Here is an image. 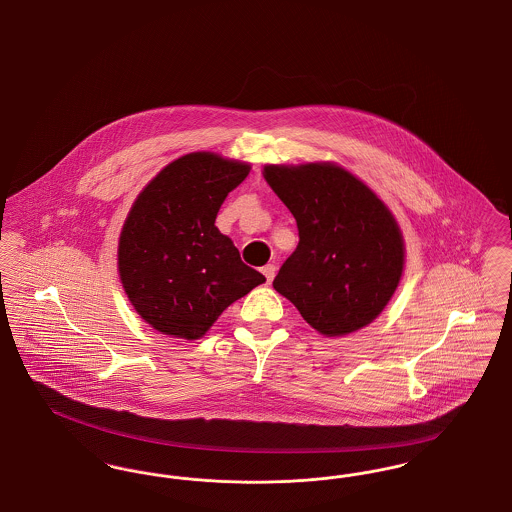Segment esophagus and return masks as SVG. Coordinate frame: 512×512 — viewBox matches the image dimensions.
<instances>
[{
    "instance_id": "34e87169",
    "label": "esophagus",
    "mask_w": 512,
    "mask_h": 512,
    "mask_svg": "<svg viewBox=\"0 0 512 512\" xmlns=\"http://www.w3.org/2000/svg\"><path fill=\"white\" fill-rule=\"evenodd\" d=\"M263 274H265V278H267V284H270V282L274 280V274H276V267H274V265H267V267H263Z\"/></svg>"
}]
</instances>
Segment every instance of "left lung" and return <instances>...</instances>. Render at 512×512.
<instances>
[{
    "label": "left lung",
    "mask_w": 512,
    "mask_h": 512,
    "mask_svg": "<svg viewBox=\"0 0 512 512\" xmlns=\"http://www.w3.org/2000/svg\"><path fill=\"white\" fill-rule=\"evenodd\" d=\"M263 176L299 230L274 290L328 338L370 324L388 305L405 265L403 236L390 209L332 163L267 165Z\"/></svg>",
    "instance_id": "1"
}]
</instances>
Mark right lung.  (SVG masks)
I'll return each mask as SVG.
<instances>
[{"instance_id": "add662e5", "label": "right lung", "mask_w": 512, "mask_h": 512, "mask_svg": "<svg viewBox=\"0 0 512 512\" xmlns=\"http://www.w3.org/2000/svg\"><path fill=\"white\" fill-rule=\"evenodd\" d=\"M249 169L217 153H188L136 197L122 226L119 272L130 303L157 332L199 340L228 305L265 282L215 226Z\"/></svg>"}]
</instances>
